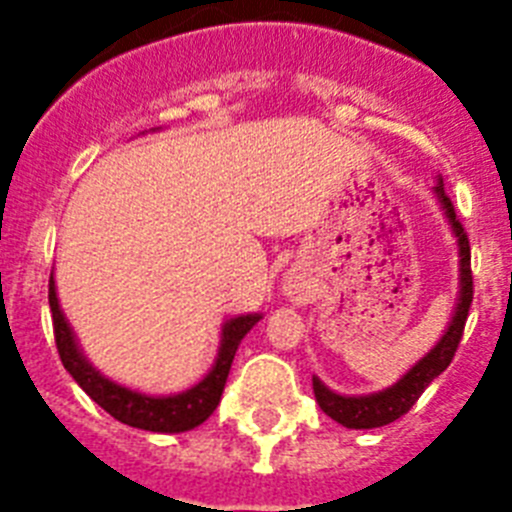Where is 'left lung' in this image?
Wrapping results in <instances>:
<instances>
[{
	"instance_id": "8db88e82",
	"label": "left lung",
	"mask_w": 512,
	"mask_h": 512,
	"mask_svg": "<svg viewBox=\"0 0 512 512\" xmlns=\"http://www.w3.org/2000/svg\"><path fill=\"white\" fill-rule=\"evenodd\" d=\"M433 192H436L438 202H441L443 215L449 217V225L456 235V243H459V300H456L454 318H451L449 328L441 336V341L400 382H395L387 390L372 392V395L348 397L328 390L318 377H312V392H315V400H318L320 410L328 418L336 420V423L346 425V428H356V431H361V428H379V425L395 423L397 418H402L418 402L425 387L451 364L456 348H459L461 336H464V323H467L469 305H472L474 297L472 251H469L467 230L459 223V217H456V210L451 205L446 189H443L441 179L433 187Z\"/></svg>"
}]
</instances>
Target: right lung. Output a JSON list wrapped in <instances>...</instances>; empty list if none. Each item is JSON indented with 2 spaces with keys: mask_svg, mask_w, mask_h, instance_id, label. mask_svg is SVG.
<instances>
[{
  "mask_svg": "<svg viewBox=\"0 0 512 512\" xmlns=\"http://www.w3.org/2000/svg\"><path fill=\"white\" fill-rule=\"evenodd\" d=\"M48 305H51L53 312V336H56L58 356H61L66 372H69L81 390L87 392L99 408L107 410L112 418L120 420V423L125 425H133V428H143V431L153 433L192 431V428L205 423V420L215 413L217 402L223 397L225 382H228L230 364H233V356L235 351H238V343H241L248 330L261 320L259 312L230 318L228 323L223 325V333H220V351H217V359L215 364H212L210 372H207V377L202 379V382L194 384L192 390L179 392V395L151 397L107 379L89 364L87 356L81 354L79 343H76L74 338V330H71L69 320L63 318L61 305H58L53 274L51 284H48Z\"/></svg>",
  "mask_w": 512,
  "mask_h": 512,
  "instance_id": "add662e5",
  "label": "right lung"
}]
</instances>
